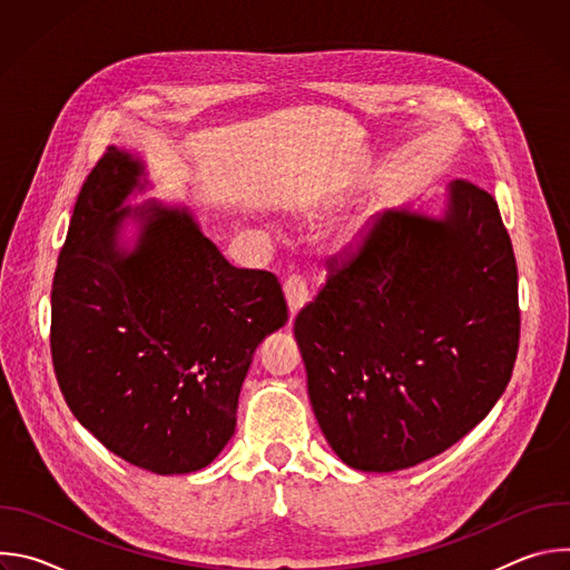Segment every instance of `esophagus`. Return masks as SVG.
<instances>
[{
    "label": "esophagus",
    "mask_w": 570,
    "mask_h": 570,
    "mask_svg": "<svg viewBox=\"0 0 570 570\" xmlns=\"http://www.w3.org/2000/svg\"><path fill=\"white\" fill-rule=\"evenodd\" d=\"M284 295H286V304H288V311H291V317L308 302V288H306V282L302 277H288L284 282Z\"/></svg>",
    "instance_id": "34e87169"
}]
</instances>
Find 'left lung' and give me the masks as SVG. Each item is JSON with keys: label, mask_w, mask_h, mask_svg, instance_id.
<instances>
[{"label": "left lung", "mask_w": 570, "mask_h": 570, "mask_svg": "<svg viewBox=\"0 0 570 570\" xmlns=\"http://www.w3.org/2000/svg\"><path fill=\"white\" fill-rule=\"evenodd\" d=\"M519 279L497 200L446 187L442 216L390 207L295 317L315 420L358 471L415 466L462 440L505 392Z\"/></svg>", "instance_id": "8db88e82"}]
</instances>
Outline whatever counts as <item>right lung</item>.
<instances>
[{
    "instance_id": "add662e5",
    "label": "right lung",
    "mask_w": 570,
    "mask_h": 570,
    "mask_svg": "<svg viewBox=\"0 0 570 570\" xmlns=\"http://www.w3.org/2000/svg\"><path fill=\"white\" fill-rule=\"evenodd\" d=\"M144 157L110 146L80 189L51 286V358L73 417L159 475L214 462L257 345L288 320L273 273L234 268ZM131 234H127V229Z\"/></svg>"
}]
</instances>
